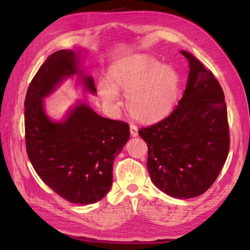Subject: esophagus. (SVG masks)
<instances>
[{
	"label": "esophagus",
	"instance_id": "34e87169",
	"mask_svg": "<svg viewBox=\"0 0 250 250\" xmlns=\"http://www.w3.org/2000/svg\"><path fill=\"white\" fill-rule=\"evenodd\" d=\"M130 134L132 137H138V127L134 124H130Z\"/></svg>",
	"mask_w": 250,
	"mask_h": 250
}]
</instances>
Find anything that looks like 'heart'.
<instances>
[{"label": "heart", "instance_id": "obj_1", "mask_svg": "<svg viewBox=\"0 0 250 250\" xmlns=\"http://www.w3.org/2000/svg\"><path fill=\"white\" fill-rule=\"evenodd\" d=\"M107 83L99 84L104 101L118 104V92L126 94V106L130 115L141 122L154 123L167 117L175 106L179 78L170 65L143 55L119 60L108 72Z\"/></svg>", "mask_w": 250, "mask_h": 250}]
</instances>
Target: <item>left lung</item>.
<instances>
[{
	"label": "left lung",
	"instance_id": "obj_1",
	"mask_svg": "<svg viewBox=\"0 0 250 250\" xmlns=\"http://www.w3.org/2000/svg\"><path fill=\"white\" fill-rule=\"evenodd\" d=\"M187 87L170 115L141 128L147 143V168L152 183L174 198L203 194L215 183L229 150L224 93L213 73L187 51Z\"/></svg>",
	"mask_w": 250,
	"mask_h": 250
}]
</instances>
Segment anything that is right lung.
Segmentation results:
<instances>
[{
	"label": "right lung",
	"mask_w": 250,
	"mask_h": 250,
	"mask_svg": "<svg viewBox=\"0 0 250 250\" xmlns=\"http://www.w3.org/2000/svg\"><path fill=\"white\" fill-rule=\"evenodd\" d=\"M77 64V53L60 50L35 74L25 99L26 149L36 173L60 197L90 204L110 190L113 160L129 139V125L97 115L85 103L74 107L63 122L50 120L42 99L78 73ZM81 79L85 89L96 94L94 79Z\"/></svg>",
	"instance_id": "right-lung-1"
}]
</instances>
